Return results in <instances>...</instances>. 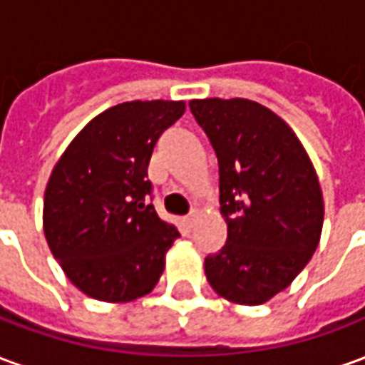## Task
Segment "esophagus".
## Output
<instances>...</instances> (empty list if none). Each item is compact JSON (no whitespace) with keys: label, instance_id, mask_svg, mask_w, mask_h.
<instances>
[{"label":"esophagus","instance_id":"obj_1","mask_svg":"<svg viewBox=\"0 0 365 365\" xmlns=\"http://www.w3.org/2000/svg\"><path fill=\"white\" fill-rule=\"evenodd\" d=\"M183 221H185V225H187V227H193V225H195V221H197V211H191V213L187 215Z\"/></svg>","mask_w":365,"mask_h":365}]
</instances>
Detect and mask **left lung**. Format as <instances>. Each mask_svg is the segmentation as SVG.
<instances>
[{
    "label": "left lung",
    "mask_w": 365,
    "mask_h": 365,
    "mask_svg": "<svg viewBox=\"0 0 365 365\" xmlns=\"http://www.w3.org/2000/svg\"><path fill=\"white\" fill-rule=\"evenodd\" d=\"M190 109L219 160L227 242L205 258L209 285L238 305H262L289 285L319 246L324 219L313 162L268 107L193 99Z\"/></svg>",
    "instance_id": "8db88e82"
}]
</instances>
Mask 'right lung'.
I'll use <instances>...</instances> for the list:
<instances>
[{"instance_id":"obj_1","label":"right lung","mask_w":365,"mask_h":365,"mask_svg":"<svg viewBox=\"0 0 365 365\" xmlns=\"http://www.w3.org/2000/svg\"><path fill=\"white\" fill-rule=\"evenodd\" d=\"M183 101H127L68 144L44 191L43 229L52 256L88 297L127 303L154 289L180 232L144 199L148 162Z\"/></svg>"}]
</instances>
